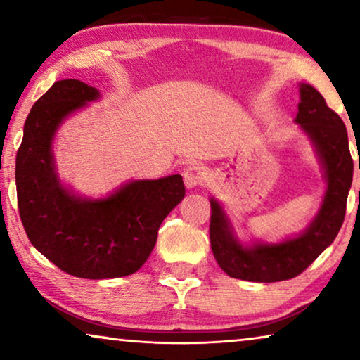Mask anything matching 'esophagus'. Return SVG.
I'll list each match as a JSON object with an SVG mask.
<instances>
[{
  "label": "esophagus",
  "instance_id": "esophagus-1",
  "mask_svg": "<svg viewBox=\"0 0 360 360\" xmlns=\"http://www.w3.org/2000/svg\"><path fill=\"white\" fill-rule=\"evenodd\" d=\"M184 180L186 188H196V186L206 184V180H208V172H206L205 167L201 165H190L188 169L184 172Z\"/></svg>",
  "mask_w": 360,
  "mask_h": 360
}]
</instances>
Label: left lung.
<instances>
[{"instance_id":"left-lung-1","label":"left lung","mask_w":360,"mask_h":360,"mask_svg":"<svg viewBox=\"0 0 360 360\" xmlns=\"http://www.w3.org/2000/svg\"><path fill=\"white\" fill-rule=\"evenodd\" d=\"M295 124L311 142L326 181L318 213L302 233L292 238L278 243L259 239L243 243L223 205L211 196V249L229 277L259 283L297 277L333 244L341 229L354 172L346 126L326 105L321 93L308 83H300Z\"/></svg>"}]
</instances>
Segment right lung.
I'll list each match as a JSON object with an SVG mask.
<instances>
[{"label":"right lung","instance_id":"add662e5","mask_svg":"<svg viewBox=\"0 0 360 360\" xmlns=\"http://www.w3.org/2000/svg\"><path fill=\"white\" fill-rule=\"evenodd\" d=\"M101 93L80 80H60L34 103L16 155L18 206L31 244L73 277L103 280L139 270L167 214L184 200L181 175L129 180L103 198L62 184L53 141L73 112Z\"/></svg>","mask_w":360,"mask_h":360}]
</instances>
